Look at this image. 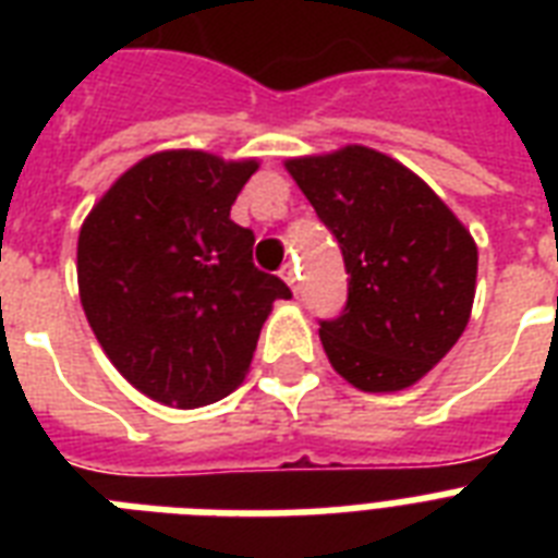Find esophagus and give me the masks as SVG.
<instances>
[{
    "label": "esophagus",
    "instance_id": "34e87169",
    "mask_svg": "<svg viewBox=\"0 0 558 558\" xmlns=\"http://www.w3.org/2000/svg\"><path fill=\"white\" fill-rule=\"evenodd\" d=\"M280 278L287 280L289 289H292V292H298V266H292V263H287V266L280 269Z\"/></svg>",
    "mask_w": 558,
    "mask_h": 558
}]
</instances>
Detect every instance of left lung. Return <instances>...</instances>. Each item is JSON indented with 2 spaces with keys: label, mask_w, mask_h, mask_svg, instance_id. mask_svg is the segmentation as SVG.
<instances>
[{
  "label": "left lung",
  "mask_w": 558,
  "mask_h": 558,
  "mask_svg": "<svg viewBox=\"0 0 558 558\" xmlns=\"http://www.w3.org/2000/svg\"><path fill=\"white\" fill-rule=\"evenodd\" d=\"M287 170L350 275L348 304L318 330L330 365L367 393L411 388L466 330L475 240L423 179L362 144L289 159Z\"/></svg>",
  "instance_id": "left-lung-1"
}]
</instances>
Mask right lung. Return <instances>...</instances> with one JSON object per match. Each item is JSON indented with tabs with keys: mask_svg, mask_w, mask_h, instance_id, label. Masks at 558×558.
Listing matches in <instances>:
<instances>
[{
	"mask_svg": "<svg viewBox=\"0 0 558 558\" xmlns=\"http://www.w3.org/2000/svg\"><path fill=\"white\" fill-rule=\"evenodd\" d=\"M257 161L165 150L126 170L77 236V287L95 339L133 388L199 408L243 381L278 298L231 219Z\"/></svg>",
	"mask_w": 558,
	"mask_h": 558,
	"instance_id": "obj_1",
	"label": "right lung"
}]
</instances>
